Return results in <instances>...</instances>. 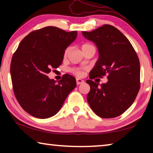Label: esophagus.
Listing matches in <instances>:
<instances>
[{"label":"esophagus","instance_id":"esophagus-1","mask_svg":"<svg viewBox=\"0 0 153 153\" xmlns=\"http://www.w3.org/2000/svg\"><path fill=\"white\" fill-rule=\"evenodd\" d=\"M84 83V81L82 80V79H76V84L77 85H79V84H81V83Z\"/></svg>","mask_w":153,"mask_h":153}]
</instances>
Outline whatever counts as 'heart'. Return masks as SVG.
I'll return each instance as SVG.
<instances>
[{"mask_svg": "<svg viewBox=\"0 0 153 153\" xmlns=\"http://www.w3.org/2000/svg\"><path fill=\"white\" fill-rule=\"evenodd\" d=\"M91 47H93V46L90 45V44H83V45H82V46H81V49H82V51H83V50L86 49H88V48ZM70 47L66 48L65 50L64 51V53H63L64 57H66V56H68V54L69 52H70ZM70 71L72 73H74V74H76V76H81L83 75V71L80 68H73V69H71Z\"/></svg>", "mask_w": 153, "mask_h": 153, "instance_id": "b5f03b06", "label": "heart"}]
</instances>
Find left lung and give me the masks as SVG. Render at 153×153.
<instances>
[{"instance_id": "obj_1", "label": "left lung", "mask_w": 153, "mask_h": 153, "mask_svg": "<svg viewBox=\"0 0 153 153\" xmlns=\"http://www.w3.org/2000/svg\"><path fill=\"white\" fill-rule=\"evenodd\" d=\"M82 34L97 45L99 59L86 83L91 86L87 100L96 115L112 118L123 114L134 102L140 89V62L128 39L118 29L105 24ZM108 74V81L99 84L91 79Z\"/></svg>"}]
</instances>
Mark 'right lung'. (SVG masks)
<instances>
[{
  "mask_svg": "<svg viewBox=\"0 0 153 153\" xmlns=\"http://www.w3.org/2000/svg\"><path fill=\"white\" fill-rule=\"evenodd\" d=\"M76 35V31L45 27L29 33L14 53L10 64L14 93L31 116L45 119L56 115L76 86V79L70 74H64L58 83L47 76L52 68L61 65L64 51Z\"/></svg>",
  "mask_w": 153,
  "mask_h": 153,
  "instance_id": "1",
  "label": "right lung"
}]
</instances>
